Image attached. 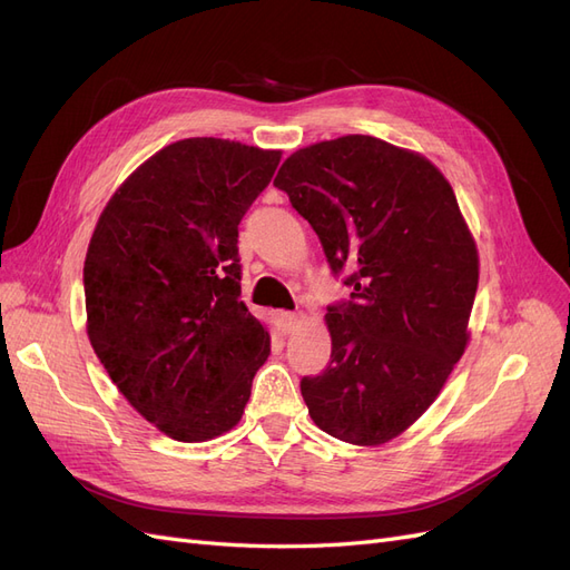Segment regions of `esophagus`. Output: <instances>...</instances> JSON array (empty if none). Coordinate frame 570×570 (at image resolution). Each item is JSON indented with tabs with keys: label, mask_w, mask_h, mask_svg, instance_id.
I'll return each mask as SVG.
<instances>
[{
	"label": "esophagus",
	"mask_w": 570,
	"mask_h": 570,
	"mask_svg": "<svg viewBox=\"0 0 570 570\" xmlns=\"http://www.w3.org/2000/svg\"><path fill=\"white\" fill-rule=\"evenodd\" d=\"M278 323H281V327H283V333H292L297 327V323H299V318H297V314H281L278 316Z\"/></svg>",
	"instance_id": "obj_1"
}]
</instances>
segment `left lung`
Wrapping results in <instances>:
<instances>
[{"label": "left lung", "mask_w": 570, "mask_h": 570, "mask_svg": "<svg viewBox=\"0 0 570 570\" xmlns=\"http://www.w3.org/2000/svg\"><path fill=\"white\" fill-rule=\"evenodd\" d=\"M273 185L354 289L327 306L325 371L299 383L308 416L342 442H390L435 402L469 342L478 252L454 189L421 154L371 135L295 151Z\"/></svg>", "instance_id": "left-lung-1"}]
</instances>
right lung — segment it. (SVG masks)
<instances>
[{"instance_id": "1", "label": "right lung", "mask_w": 570, "mask_h": 570, "mask_svg": "<svg viewBox=\"0 0 570 570\" xmlns=\"http://www.w3.org/2000/svg\"><path fill=\"white\" fill-rule=\"evenodd\" d=\"M281 151L216 137L164 147L118 187L85 256L88 335L120 394L178 442L243 419L271 337L239 302L237 226Z\"/></svg>"}]
</instances>
